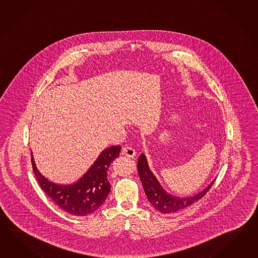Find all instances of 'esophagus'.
<instances>
[{
	"instance_id": "34e87169",
	"label": "esophagus",
	"mask_w": 258,
	"mask_h": 258,
	"mask_svg": "<svg viewBox=\"0 0 258 258\" xmlns=\"http://www.w3.org/2000/svg\"><path fill=\"white\" fill-rule=\"evenodd\" d=\"M122 155H126L127 157L133 158L136 155L135 150L133 149L131 146H126L122 150Z\"/></svg>"
}]
</instances>
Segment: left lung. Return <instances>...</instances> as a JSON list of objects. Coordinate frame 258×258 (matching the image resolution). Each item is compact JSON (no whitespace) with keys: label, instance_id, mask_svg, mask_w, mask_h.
<instances>
[{"label":"left lung","instance_id":"obj_1","mask_svg":"<svg viewBox=\"0 0 258 258\" xmlns=\"http://www.w3.org/2000/svg\"><path fill=\"white\" fill-rule=\"evenodd\" d=\"M138 173L143 184L144 192L147 196L150 204L155 209L163 214L178 212L181 209L190 206L195 202L201 199L211 188L215 179L200 192L191 196L179 197L167 192L163 188L159 180L151 170L147 158L144 154L140 155L138 159Z\"/></svg>","mask_w":258,"mask_h":258}]
</instances>
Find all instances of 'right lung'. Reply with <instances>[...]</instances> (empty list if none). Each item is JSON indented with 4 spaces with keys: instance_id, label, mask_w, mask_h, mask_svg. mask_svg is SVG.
Masks as SVG:
<instances>
[{
    "instance_id": "obj_1",
    "label": "right lung",
    "mask_w": 258,
    "mask_h": 258,
    "mask_svg": "<svg viewBox=\"0 0 258 258\" xmlns=\"http://www.w3.org/2000/svg\"><path fill=\"white\" fill-rule=\"evenodd\" d=\"M120 150L118 145L103 150L88 171L70 184L48 180L37 168L32 153L31 160L36 178L47 195L63 211L83 217L96 211L108 196L111 186L107 171L111 163L118 157Z\"/></svg>"
}]
</instances>
